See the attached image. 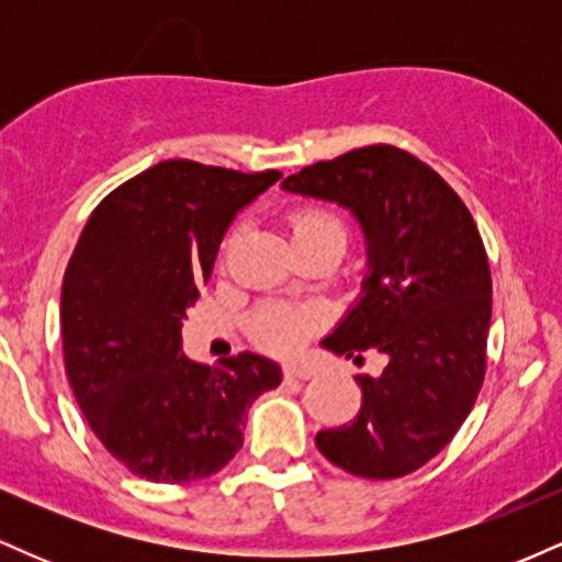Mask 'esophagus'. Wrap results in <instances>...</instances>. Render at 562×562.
Wrapping results in <instances>:
<instances>
[{
  "instance_id": "1",
  "label": "esophagus",
  "mask_w": 562,
  "mask_h": 562,
  "mask_svg": "<svg viewBox=\"0 0 562 562\" xmlns=\"http://www.w3.org/2000/svg\"><path fill=\"white\" fill-rule=\"evenodd\" d=\"M317 375V370H314L312 364H303V362H293L285 367V378H299V380H308Z\"/></svg>"
}]
</instances>
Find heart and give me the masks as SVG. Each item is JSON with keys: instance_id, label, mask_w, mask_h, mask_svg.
Masks as SVG:
<instances>
[{"instance_id": "b5f03b06", "label": "heart", "mask_w": 562, "mask_h": 562, "mask_svg": "<svg viewBox=\"0 0 562 562\" xmlns=\"http://www.w3.org/2000/svg\"><path fill=\"white\" fill-rule=\"evenodd\" d=\"M344 235V224L340 218L325 209H303L299 214L290 216V235L293 240H303V237L314 235ZM319 325V314L306 306H282V303H269L261 306L259 312L250 317V333L256 340L272 351L288 353L295 351L303 340L308 338Z\"/></svg>"}]
</instances>
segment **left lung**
Wrapping results in <instances>:
<instances>
[{
	"mask_svg": "<svg viewBox=\"0 0 562 562\" xmlns=\"http://www.w3.org/2000/svg\"><path fill=\"white\" fill-rule=\"evenodd\" d=\"M282 190L344 205L367 243L362 295L322 346L389 359L378 378L357 375L362 409L319 430L317 449L359 479L415 473L454 438L486 375L492 272L479 227L428 164L393 145L319 160Z\"/></svg>",
	"mask_w": 562,
	"mask_h": 562,
	"instance_id": "left-lung-1",
	"label": "left lung"
}]
</instances>
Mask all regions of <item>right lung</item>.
Instances as JSON below:
<instances>
[{"mask_svg": "<svg viewBox=\"0 0 562 562\" xmlns=\"http://www.w3.org/2000/svg\"><path fill=\"white\" fill-rule=\"evenodd\" d=\"M280 177L164 160L102 200L76 243L60 295L68 383L102 447L139 479L218 473L243 447L248 406L282 383L261 353L218 367L182 353L224 232Z\"/></svg>", "mask_w": 562, "mask_h": 562, "instance_id": "obj_1", "label": "right lung"}]
</instances>
